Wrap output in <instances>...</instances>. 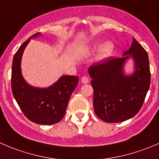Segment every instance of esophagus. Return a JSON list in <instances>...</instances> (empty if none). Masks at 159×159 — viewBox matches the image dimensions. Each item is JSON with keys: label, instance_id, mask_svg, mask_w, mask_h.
<instances>
[{"label": "esophagus", "instance_id": "esophagus-1", "mask_svg": "<svg viewBox=\"0 0 159 159\" xmlns=\"http://www.w3.org/2000/svg\"><path fill=\"white\" fill-rule=\"evenodd\" d=\"M81 81L83 84H87V83L89 82V78L86 76H83L82 78H81Z\"/></svg>", "mask_w": 159, "mask_h": 159}]
</instances>
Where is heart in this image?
I'll return each mask as SVG.
<instances>
[{
  "instance_id": "1",
  "label": "heart",
  "mask_w": 159,
  "mask_h": 159,
  "mask_svg": "<svg viewBox=\"0 0 159 159\" xmlns=\"http://www.w3.org/2000/svg\"><path fill=\"white\" fill-rule=\"evenodd\" d=\"M98 50H99L98 58L101 60H105L112 55L115 51V45L111 41H107L103 44L102 42H98L93 45L92 51H96Z\"/></svg>"
}]
</instances>
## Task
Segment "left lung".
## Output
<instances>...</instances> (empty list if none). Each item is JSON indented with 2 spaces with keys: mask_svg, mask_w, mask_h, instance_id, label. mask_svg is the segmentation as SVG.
Wrapping results in <instances>:
<instances>
[{
  "mask_svg": "<svg viewBox=\"0 0 159 159\" xmlns=\"http://www.w3.org/2000/svg\"><path fill=\"white\" fill-rule=\"evenodd\" d=\"M129 57L134 61L135 69L126 75L124 66ZM89 73L94 89V110L102 121L121 122L140 111L150 86L151 74L148 54L134 38L123 57L94 64Z\"/></svg>",
  "mask_w": 159,
  "mask_h": 159,
  "instance_id": "left-lung-1",
  "label": "left lung"
}]
</instances>
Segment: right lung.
Returning <instances> with one entry per match:
<instances>
[{"instance_id": "add662e5", "label": "right lung", "mask_w": 159, "mask_h": 159, "mask_svg": "<svg viewBox=\"0 0 159 159\" xmlns=\"http://www.w3.org/2000/svg\"><path fill=\"white\" fill-rule=\"evenodd\" d=\"M41 34L36 33L20 45L14 56L11 72V90L24 115L32 122L53 125L65 116L68 101L77 87L78 77L64 75L48 88L39 89L28 84L20 69L22 54L31 38Z\"/></svg>"}]
</instances>
